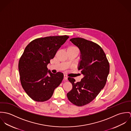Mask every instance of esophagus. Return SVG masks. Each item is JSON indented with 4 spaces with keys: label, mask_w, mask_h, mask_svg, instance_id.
<instances>
[{
    "label": "esophagus",
    "mask_w": 131,
    "mask_h": 131,
    "mask_svg": "<svg viewBox=\"0 0 131 131\" xmlns=\"http://www.w3.org/2000/svg\"><path fill=\"white\" fill-rule=\"evenodd\" d=\"M67 78H68L67 76L66 75H64V79L65 80H67Z\"/></svg>",
    "instance_id": "esophagus-1"
}]
</instances>
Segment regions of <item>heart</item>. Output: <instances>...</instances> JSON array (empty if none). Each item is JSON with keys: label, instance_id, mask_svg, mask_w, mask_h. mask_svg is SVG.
<instances>
[{"label": "heart", "instance_id": "heart-1", "mask_svg": "<svg viewBox=\"0 0 131 131\" xmlns=\"http://www.w3.org/2000/svg\"><path fill=\"white\" fill-rule=\"evenodd\" d=\"M68 48H72V49H77L76 47H69Z\"/></svg>", "mask_w": 131, "mask_h": 131}]
</instances>
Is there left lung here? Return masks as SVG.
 I'll list each match as a JSON object with an SVG mask.
<instances>
[{
    "instance_id": "obj_1",
    "label": "left lung",
    "mask_w": 131,
    "mask_h": 131,
    "mask_svg": "<svg viewBox=\"0 0 131 131\" xmlns=\"http://www.w3.org/2000/svg\"><path fill=\"white\" fill-rule=\"evenodd\" d=\"M70 41L80 52L78 69L83 75L80 82L68 77L72 89L67 93L69 101L77 106L92 101L104 87L110 72V65L102 48L97 44L81 38Z\"/></svg>"
}]
</instances>
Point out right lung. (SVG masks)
Segmentation results:
<instances>
[{
  "label": "right lung",
  "instance_id": "right-lung-1",
  "mask_svg": "<svg viewBox=\"0 0 131 131\" xmlns=\"http://www.w3.org/2000/svg\"><path fill=\"white\" fill-rule=\"evenodd\" d=\"M68 38L66 35L39 38L26 47L19 60L18 69L22 87L32 100H49L62 82L63 74L52 73L47 65Z\"/></svg>",
  "mask_w": 131,
  "mask_h": 131
}]
</instances>
